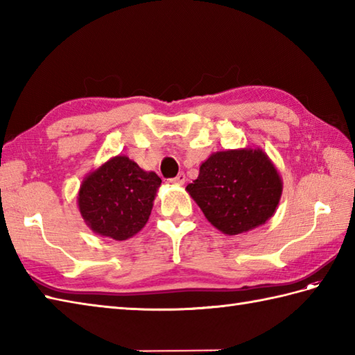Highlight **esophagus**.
Wrapping results in <instances>:
<instances>
[{"label":"esophagus","mask_w":355,"mask_h":355,"mask_svg":"<svg viewBox=\"0 0 355 355\" xmlns=\"http://www.w3.org/2000/svg\"><path fill=\"white\" fill-rule=\"evenodd\" d=\"M184 182H186V175H184V172H180L177 177L171 178V183H172V184H184Z\"/></svg>","instance_id":"obj_1"}]
</instances>
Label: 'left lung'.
<instances>
[{"label": "left lung", "instance_id": "1", "mask_svg": "<svg viewBox=\"0 0 355 355\" xmlns=\"http://www.w3.org/2000/svg\"><path fill=\"white\" fill-rule=\"evenodd\" d=\"M186 191L214 227L233 236L275 215L282 178L259 148L218 150L201 163L198 178Z\"/></svg>", "mask_w": 355, "mask_h": 355}]
</instances>
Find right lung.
Returning a JSON list of instances; mask_svg holds the SVG:
<instances>
[{
    "mask_svg": "<svg viewBox=\"0 0 355 355\" xmlns=\"http://www.w3.org/2000/svg\"><path fill=\"white\" fill-rule=\"evenodd\" d=\"M160 184L155 172L143 171L130 157H111L82 180L79 212L97 235L130 239L148 223Z\"/></svg>",
    "mask_w": 355,
    "mask_h": 355,
    "instance_id": "add662e5",
    "label": "right lung"
}]
</instances>
